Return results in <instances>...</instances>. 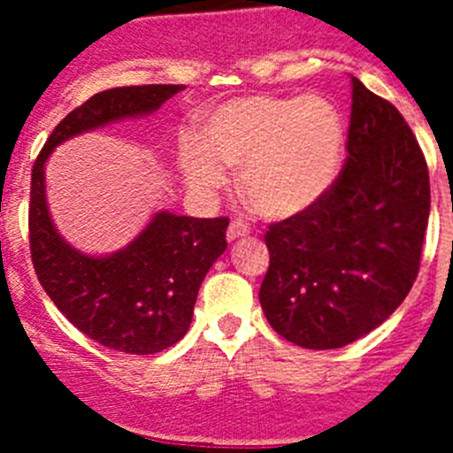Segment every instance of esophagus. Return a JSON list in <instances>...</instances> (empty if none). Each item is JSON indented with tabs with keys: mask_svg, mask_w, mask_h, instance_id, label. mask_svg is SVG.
I'll list each match as a JSON object with an SVG mask.
<instances>
[{
	"mask_svg": "<svg viewBox=\"0 0 453 453\" xmlns=\"http://www.w3.org/2000/svg\"><path fill=\"white\" fill-rule=\"evenodd\" d=\"M247 234H250V226H247V222H242V219H234V222L229 224V229H226V238L229 240L245 238Z\"/></svg>",
	"mask_w": 453,
	"mask_h": 453,
	"instance_id": "34e87169",
	"label": "esophagus"
}]
</instances>
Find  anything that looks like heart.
<instances>
[{
  "label": "heart",
  "mask_w": 453,
  "mask_h": 453,
  "mask_svg": "<svg viewBox=\"0 0 453 453\" xmlns=\"http://www.w3.org/2000/svg\"><path fill=\"white\" fill-rule=\"evenodd\" d=\"M345 154L338 108L315 95H250L203 118V142L186 135L179 165L188 186L213 195L224 167L238 170L240 192L267 218L297 215L329 192Z\"/></svg>",
  "instance_id": "b5f03b06"
}]
</instances>
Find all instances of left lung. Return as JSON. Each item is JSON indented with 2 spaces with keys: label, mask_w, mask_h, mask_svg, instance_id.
I'll use <instances>...</instances> for the list:
<instances>
[{
  "label": "left lung",
  "mask_w": 453,
  "mask_h": 453,
  "mask_svg": "<svg viewBox=\"0 0 453 453\" xmlns=\"http://www.w3.org/2000/svg\"><path fill=\"white\" fill-rule=\"evenodd\" d=\"M429 208L413 131L354 77L345 165L318 203L265 234L258 299L272 329L306 349H338L386 322L418 279Z\"/></svg>",
  "instance_id": "1"
}]
</instances>
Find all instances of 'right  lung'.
I'll return each mask as SVG.
<instances>
[{
    "label": "right lung",
    "instance_id": "obj_1",
    "mask_svg": "<svg viewBox=\"0 0 453 453\" xmlns=\"http://www.w3.org/2000/svg\"><path fill=\"white\" fill-rule=\"evenodd\" d=\"M183 86H124L92 95L58 122L31 170L29 245L40 286L90 340L124 354H156L186 335L203 276L226 250L229 218L156 213L111 256H86L56 234L45 202V161L63 140L154 113Z\"/></svg>",
    "mask_w": 453,
    "mask_h": 453
}]
</instances>
